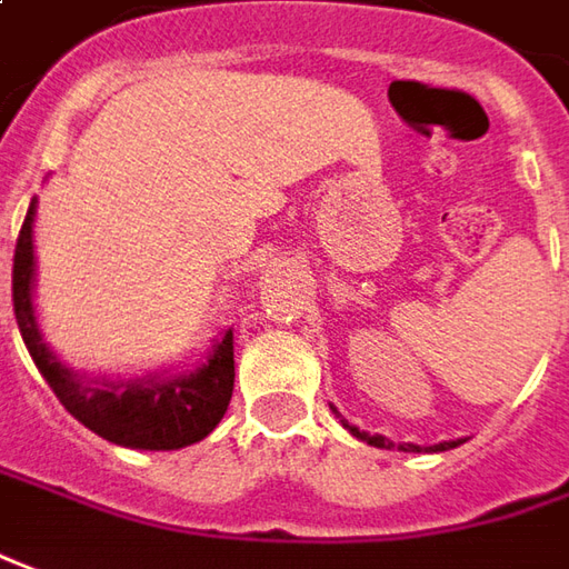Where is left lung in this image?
<instances>
[{"mask_svg":"<svg viewBox=\"0 0 569 569\" xmlns=\"http://www.w3.org/2000/svg\"><path fill=\"white\" fill-rule=\"evenodd\" d=\"M333 411H336V408H333ZM336 415H339V411H336ZM339 420H342V427H346V430H349L355 439H361V442H367V446L396 448V442H389V439H386V436H380V432H377V436H370V432L358 430V427H355V423H349V420H346L342 415H339ZM461 442H463V439H455V442H439V446H430L427 451H448V448H458ZM398 448H401V451H420V446H415V442H401Z\"/></svg>","mask_w":569,"mask_h":569,"instance_id":"obj_1","label":"left lung"}]
</instances>
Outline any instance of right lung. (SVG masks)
<instances>
[{
    "instance_id": "1",
    "label": "right lung",
    "mask_w": 569,
    "mask_h": 569,
    "mask_svg": "<svg viewBox=\"0 0 569 569\" xmlns=\"http://www.w3.org/2000/svg\"><path fill=\"white\" fill-rule=\"evenodd\" d=\"M33 218L37 199L27 208L21 236L14 246L11 301L24 346L40 367L42 380L52 386L58 401L87 430L108 442L142 451H173L202 442L227 415L233 398V330L211 342L196 365L164 367L142 377H90L68 367L46 346L33 305L37 258H33Z\"/></svg>"
}]
</instances>
